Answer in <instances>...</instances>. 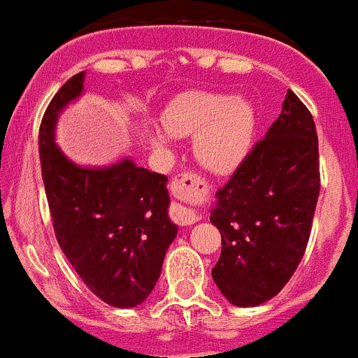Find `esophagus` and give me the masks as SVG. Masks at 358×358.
Wrapping results in <instances>:
<instances>
[{"mask_svg":"<svg viewBox=\"0 0 358 358\" xmlns=\"http://www.w3.org/2000/svg\"><path fill=\"white\" fill-rule=\"evenodd\" d=\"M196 183H198L196 175L185 173V175L175 178V182H173V191L180 196H191V192L196 189ZM171 217L173 221L178 224H192L198 221L199 214L194 210V208H189L185 207V205L175 203L171 208Z\"/></svg>","mask_w":358,"mask_h":358,"instance_id":"34e87169","label":"esophagus"}]
</instances>
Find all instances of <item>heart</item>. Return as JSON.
<instances>
[{
  "instance_id": "b5f03b06",
  "label": "heart",
  "mask_w": 358,
  "mask_h": 358,
  "mask_svg": "<svg viewBox=\"0 0 358 358\" xmlns=\"http://www.w3.org/2000/svg\"><path fill=\"white\" fill-rule=\"evenodd\" d=\"M162 124L173 137H192V153L199 166L214 175H230L241 166L253 144L255 108L244 98L215 92H183L167 103ZM159 148L169 144L162 131L150 135Z\"/></svg>"
}]
</instances>
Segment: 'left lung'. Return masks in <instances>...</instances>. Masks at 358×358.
Returning a JSON list of instances; mask_svg holds the SVG:
<instances>
[{
	"label": "left lung",
	"mask_w": 358,
	"mask_h": 358,
	"mask_svg": "<svg viewBox=\"0 0 358 358\" xmlns=\"http://www.w3.org/2000/svg\"><path fill=\"white\" fill-rule=\"evenodd\" d=\"M320 196V150L312 114L289 89L282 114L227 185L210 221L221 231L212 278L235 307L275 298L294 275Z\"/></svg>",
	"instance_id": "obj_1"
}]
</instances>
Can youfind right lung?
<instances>
[{
    "instance_id": "1",
    "label": "right lung",
    "mask_w": 358,
    "mask_h": 358,
    "mask_svg": "<svg viewBox=\"0 0 358 358\" xmlns=\"http://www.w3.org/2000/svg\"><path fill=\"white\" fill-rule=\"evenodd\" d=\"M85 71L53 96L38 130V155L57 241L80 278L105 303L137 307L151 294L178 227L167 214V176L123 159L83 167L55 144L64 108L83 92Z\"/></svg>"
}]
</instances>
